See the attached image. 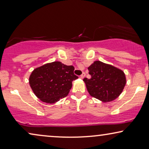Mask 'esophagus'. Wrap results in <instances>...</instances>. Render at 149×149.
<instances>
[{
	"label": "esophagus",
	"instance_id": "1",
	"mask_svg": "<svg viewBox=\"0 0 149 149\" xmlns=\"http://www.w3.org/2000/svg\"><path fill=\"white\" fill-rule=\"evenodd\" d=\"M85 77V72H83L82 74L81 75V79H83Z\"/></svg>",
	"mask_w": 149,
	"mask_h": 149
}]
</instances>
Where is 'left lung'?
Returning a JSON list of instances; mask_svg holds the SVG:
<instances>
[{
    "label": "left lung",
    "instance_id": "8db88e82",
    "mask_svg": "<svg viewBox=\"0 0 149 149\" xmlns=\"http://www.w3.org/2000/svg\"><path fill=\"white\" fill-rule=\"evenodd\" d=\"M90 79L84 78L87 91L92 97L108 102L121 94L126 83L125 75L120 69L95 61L88 67Z\"/></svg>",
    "mask_w": 149,
    "mask_h": 149
}]
</instances>
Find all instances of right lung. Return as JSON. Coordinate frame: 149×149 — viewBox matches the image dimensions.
Listing matches in <instances>:
<instances>
[{"mask_svg": "<svg viewBox=\"0 0 149 149\" xmlns=\"http://www.w3.org/2000/svg\"><path fill=\"white\" fill-rule=\"evenodd\" d=\"M73 66L54 62L34 69L29 79L30 87L36 96L46 103H55L66 97L72 82L78 78Z\"/></svg>", "mask_w": 149, "mask_h": 149, "instance_id": "1", "label": "right lung"}]
</instances>
